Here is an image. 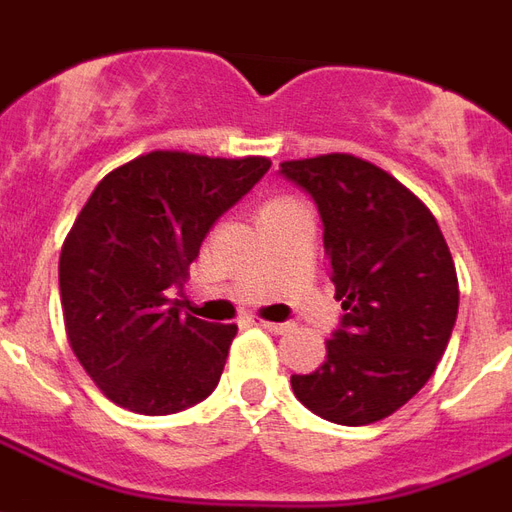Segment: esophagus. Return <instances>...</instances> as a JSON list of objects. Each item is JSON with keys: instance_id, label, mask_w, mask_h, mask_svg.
Wrapping results in <instances>:
<instances>
[{"instance_id": "34e87169", "label": "esophagus", "mask_w": 512, "mask_h": 512, "mask_svg": "<svg viewBox=\"0 0 512 512\" xmlns=\"http://www.w3.org/2000/svg\"><path fill=\"white\" fill-rule=\"evenodd\" d=\"M251 324L253 326H261V329H267V332H275V334H283L288 332L291 326L288 324H275V321H264V318H259V315H251Z\"/></svg>"}]
</instances>
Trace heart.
<instances>
[{"mask_svg":"<svg viewBox=\"0 0 512 512\" xmlns=\"http://www.w3.org/2000/svg\"><path fill=\"white\" fill-rule=\"evenodd\" d=\"M280 202H288V199H272V202H267L264 207H270V205H280Z\"/></svg>","mask_w":512,"mask_h":512,"instance_id":"b5f03b06","label":"heart"}]
</instances>
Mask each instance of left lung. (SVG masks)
Segmentation results:
<instances>
[{
	"label": "left lung",
	"instance_id": "1",
	"mask_svg": "<svg viewBox=\"0 0 512 512\" xmlns=\"http://www.w3.org/2000/svg\"><path fill=\"white\" fill-rule=\"evenodd\" d=\"M315 199L343 326L310 375H291L307 410L332 424L383 421L437 370L459 313V278L421 199L351 153L280 161Z\"/></svg>",
	"mask_w": 512,
	"mask_h": 512
}]
</instances>
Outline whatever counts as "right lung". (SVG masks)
Wrapping results in <instances>:
<instances>
[{
    "mask_svg": "<svg viewBox=\"0 0 512 512\" xmlns=\"http://www.w3.org/2000/svg\"><path fill=\"white\" fill-rule=\"evenodd\" d=\"M267 156L151 151L99 180L59 256L72 353L110 402L142 416L210 397L237 324L172 305L210 226L270 169Z\"/></svg>",
    "mask_w": 512,
    "mask_h": 512,
    "instance_id": "add662e5",
    "label": "right lung"
}]
</instances>
